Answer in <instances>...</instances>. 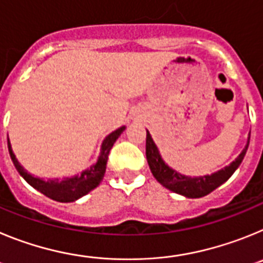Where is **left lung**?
<instances>
[{
    "label": "left lung",
    "mask_w": 263,
    "mask_h": 263,
    "mask_svg": "<svg viewBox=\"0 0 263 263\" xmlns=\"http://www.w3.org/2000/svg\"><path fill=\"white\" fill-rule=\"evenodd\" d=\"M146 158H147V163L150 166L153 175L157 179L160 184L166 187L170 191L176 192L179 195H183L185 197H203L212 192L213 190L221 185L222 183L227 182L228 179L233 175V173L237 170V167L240 166L242 162L243 157L246 154L248 146H249V139L246 143L245 148L242 150L236 160H233L229 166L225 168L220 170L217 173L212 174V175L199 176V178H191V176H184L182 174L176 173L175 170L170 168L163 159L160 158L159 152H158L157 146H155L154 141L152 139V136L146 130Z\"/></svg>",
    "instance_id": "left-lung-1"
}]
</instances>
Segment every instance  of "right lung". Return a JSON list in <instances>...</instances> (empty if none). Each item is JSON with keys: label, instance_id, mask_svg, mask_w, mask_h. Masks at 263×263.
<instances>
[{"label": "right lung", "instance_id": "add662e5", "mask_svg": "<svg viewBox=\"0 0 263 263\" xmlns=\"http://www.w3.org/2000/svg\"><path fill=\"white\" fill-rule=\"evenodd\" d=\"M125 130V126L120 127L116 132L109 134L105 139H104L103 146H101V154H100L99 160L95 166L85 170L80 175H76L73 178H67L59 180V179H53V180H43V179L34 178L30 175L26 170L23 168L20 163H18L17 158L13 154L11 150L10 142L8 138V147H9V154H10L11 160H13L14 166L17 168L18 173L22 175V178L29 183L31 187L38 190L43 195L47 197L52 199L55 201H60V203H69V201H75L80 199L81 196L87 195L90 192L93 188L101 183L105 174L106 168V162H108L109 152H110L111 146L115 145L120 134Z\"/></svg>", "mask_w": 263, "mask_h": 263}]
</instances>
